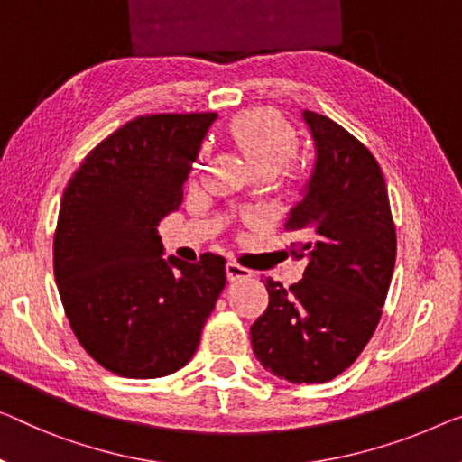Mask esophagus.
Instances as JSON below:
<instances>
[{
  "label": "esophagus",
  "instance_id": "1",
  "mask_svg": "<svg viewBox=\"0 0 462 462\" xmlns=\"http://www.w3.org/2000/svg\"><path fill=\"white\" fill-rule=\"evenodd\" d=\"M226 275H228L230 282H236V280L251 278L253 272L246 270V267H243V265H238L236 261H228V263H226Z\"/></svg>",
  "mask_w": 462,
  "mask_h": 462
}]
</instances>
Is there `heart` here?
<instances>
[{
    "mask_svg": "<svg viewBox=\"0 0 462 462\" xmlns=\"http://www.w3.org/2000/svg\"><path fill=\"white\" fill-rule=\"evenodd\" d=\"M230 139L253 171L278 174L297 151V133L273 109H253L230 124Z\"/></svg>",
    "mask_w": 462,
    "mask_h": 462,
    "instance_id": "b5f03b06",
    "label": "heart"
}]
</instances>
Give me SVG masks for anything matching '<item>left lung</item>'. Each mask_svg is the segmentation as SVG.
<instances>
[{
    "label": "left lung",
    "instance_id": "1",
    "mask_svg": "<svg viewBox=\"0 0 462 462\" xmlns=\"http://www.w3.org/2000/svg\"><path fill=\"white\" fill-rule=\"evenodd\" d=\"M315 163L288 213L302 280H265L270 305L251 326L257 361L292 383H323L348 369L382 318L396 261L388 189L375 157L340 124L302 112Z\"/></svg>",
    "mask_w": 462,
    "mask_h": 462
}]
</instances>
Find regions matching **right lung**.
I'll return each instance as SVG.
<instances>
[{
    "label": "right lung",
    "instance_id": "1",
    "mask_svg": "<svg viewBox=\"0 0 462 462\" xmlns=\"http://www.w3.org/2000/svg\"><path fill=\"white\" fill-rule=\"evenodd\" d=\"M217 114L141 116L85 157L61 197L53 273L72 332L101 367L163 377L195 355L226 286V259H163L157 226Z\"/></svg>",
    "mask_w": 462,
    "mask_h": 462
}]
</instances>
